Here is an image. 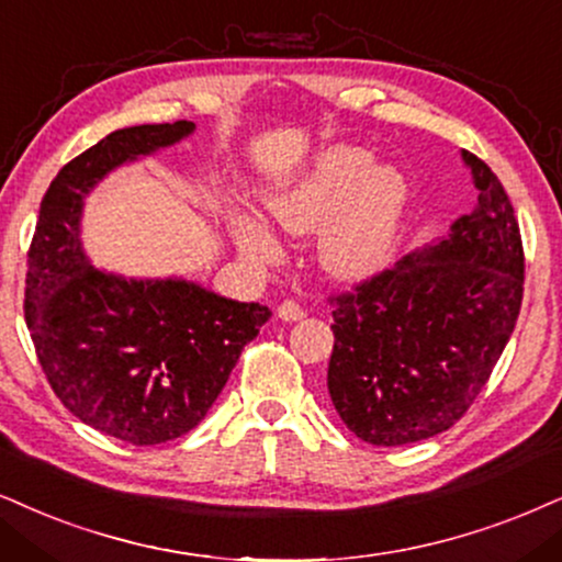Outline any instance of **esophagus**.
I'll list each match as a JSON object with an SVG mask.
<instances>
[{
	"label": "esophagus",
	"instance_id": "esophagus-1",
	"mask_svg": "<svg viewBox=\"0 0 562 562\" xmlns=\"http://www.w3.org/2000/svg\"><path fill=\"white\" fill-rule=\"evenodd\" d=\"M303 316H305L303 308L293 301H285V303L277 305V318H282V322H301Z\"/></svg>",
	"mask_w": 562,
	"mask_h": 562
}]
</instances>
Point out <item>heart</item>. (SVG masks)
Here are the masks:
<instances>
[{
	"label": "heart",
	"instance_id": "obj_1",
	"mask_svg": "<svg viewBox=\"0 0 562 562\" xmlns=\"http://www.w3.org/2000/svg\"><path fill=\"white\" fill-rule=\"evenodd\" d=\"M409 202L412 187L402 168L375 166L371 150L337 142L269 183L261 212L288 236L316 231L311 257L329 280L363 282L392 261ZM233 236L251 261L274 257L272 240L254 215H240Z\"/></svg>",
	"mask_w": 562,
	"mask_h": 562
}]
</instances>
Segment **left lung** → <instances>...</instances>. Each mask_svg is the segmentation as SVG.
Here are the masks:
<instances>
[{"mask_svg": "<svg viewBox=\"0 0 562 562\" xmlns=\"http://www.w3.org/2000/svg\"><path fill=\"white\" fill-rule=\"evenodd\" d=\"M480 191L436 244L417 248L331 311L326 386L355 436L404 446L470 409L514 331L524 295L521 233L498 176L461 150Z\"/></svg>", "mask_w": 562, "mask_h": 562, "instance_id": "1", "label": "left lung"}]
</instances>
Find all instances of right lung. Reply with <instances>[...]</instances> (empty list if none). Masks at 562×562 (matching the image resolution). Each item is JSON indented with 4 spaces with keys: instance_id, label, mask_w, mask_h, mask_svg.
I'll return each mask as SVG.
<instances>
[{
    "instance_id": "add662e5",
    "label": "right lung",
    "mask_w": 562,
    "mask_h": 562,
    "mask_svg": "<svg viewBox=\"0 0 562 562\" xmlns=\"http://www.w3.org/2000/svg\"><path fill=\"white\" fill-rule=\"evenodd\" d=\"M194 130L126 126L77 155L48 187L27 254L25 322L54 394L85 425L134 446L196 428L272 316L183 277L109 272L85 251V199L98 183Z\"/></svg>"
}]
</instances>
